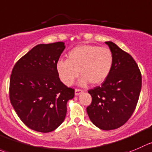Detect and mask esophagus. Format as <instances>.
Returning a JSON list of instances; mask_svg holds the SVG:
<instances>
[{
	"label": "esophagus",
	"instance_id": "obj_1",
	"mask_svg": "<svg viewBox=\"0 0 152 152\" xmlns=\"http://www.w3.org/2000/svg\"><path fill=\"white\" fill-rule=\"evenodd\" d=\"M83 91V90L82 89H79V88H76V89H75V95H79V94H81V93Z\"/></svg>",
	"mask_w": 152,
	"mask_h": 152
}]
</instances>
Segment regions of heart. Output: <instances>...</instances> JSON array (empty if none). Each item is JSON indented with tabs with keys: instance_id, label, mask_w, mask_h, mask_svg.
I'll return each instance as SVG.
<instances>
[{
	"instance_id": "1",
	"label": "heart",
	"mask_w": 152,
	"mask_h": 152,
	"mask_svg": "<svg viewBox=\"0 0 152 152\" xmlns=\"http://www.w3.org/2000/svg\"><path fill=\"white\" fill-rule=\"evenodd\" d=\"M113 56L106 47L79 45L73 48L67 55V60L56 63V71L60 80L70 86L79 76L81 85L88 82L93 85H100L105 81L111 71Z\"/></svg>"
}]
</instances>
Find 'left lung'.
<instances>
[{
	"mask_svg": "<svg viewBox=\"0 0 152 152\" xmlns=\"http://www.w3.org/2000/svg\"><path fill=\"white\" fill-rule=\"evenodd\" d=\"M113 56L111 71L101 86L88 91L92 102L87 107L90 120L96 127L118 129L133 114L142 86V76L133 57L111 42H106Z\"/></svg>",
	"mask_w": 152,
	"mask_h": 152,
	"instance_id": "left-lung-1",
	"label": "left lung"
}]
</instances>
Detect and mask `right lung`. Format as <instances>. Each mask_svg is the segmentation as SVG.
Instances as JSON below:
<instances>
[{
  "label": "right lung",
  "instance_id": "right-lung-1",
  "mask_svg": "<svg viewBox=\"0 0 152 152\" xmlns=\"http://www.w3.org/2000/svg\"><path fill=\"white\" fill-rule=\"evenodd\" d=\"M64 42L40 44L15 64L10 82L12 105L22 122L32 130L48 133L64 122L67 102L74 89L60 81L56 71Z\"/></svg>",
  "mask_w": 152,
  "mask_h": 152
}]
</instances>
